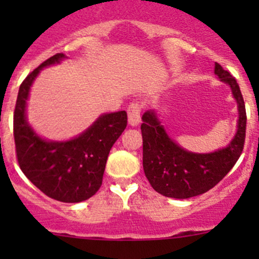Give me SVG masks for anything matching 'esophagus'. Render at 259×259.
I'll return each instance as SVG.
<instances>
[{"label":"esophagus","instance_id":"1","mask_svg":"<svg viewBox=\"0 0 259 259\" xmlns=\"http://www.w3.org/2000/svg\"><path fill=\"white\" fill-rule=\"evenodd\" d=\"M140 113H142V106L138 101H133L127 108V121L132 126H137L140 122Z\"/></svg>","mask_w":259,"mask_h":259}]
</instances>
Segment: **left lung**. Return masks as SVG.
Here are the masks:
<instances>
[{
    "mask_svg": "<svg viewBox=\"0 0 259 259\" xmlns=\"http://www.w3.org/2000/svg\"><path fill=\"white\" fill-rule=\"evenodd\" d=\"M214 72L228 83L238 104V129L227 148L209 154L184 150L169 138L154 110L143 115V166L154 190L169 198L187 199L215 187L241 156L245 140L244 100L237 80L215 62Z\"/></svg>",
    "mask_w": 259,
    "mask_h": 259,
    "instance_id": "obj_1",
    "label": "left lung"
}]
</instances>
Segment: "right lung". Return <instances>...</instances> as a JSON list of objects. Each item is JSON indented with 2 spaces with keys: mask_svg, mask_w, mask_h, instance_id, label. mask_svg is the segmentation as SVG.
<instances>
[{
  "mask_svg": "<svg viewBox=\"0 0 259 259\" xmlns=\"http://www.w3.org/2000/svg\"><path fill=\"white\" fill-rule=\"evenodd\" d=\"M62 59L64 54L54 55L22 81L14 113V137L18 165L27 179L52 199L79 203L101 187L108 155L126 127L127 115L126 111L101 115L86 132L69 142L38 137L26 120V100L40 70Z\"/></svg>",
  "mask_w": 259,
  "mask_h": 259,
  "instance_id": "right-lung-1",
  "label": "right lung"
}]
</instances>
